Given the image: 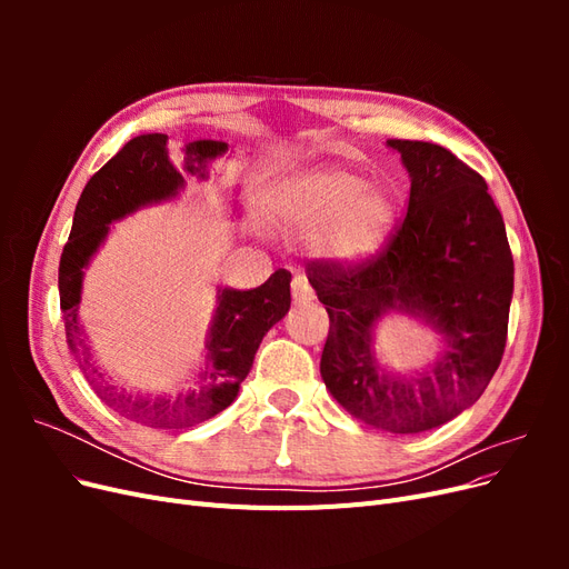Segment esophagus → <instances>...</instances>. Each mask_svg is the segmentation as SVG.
I'll list each match as a JSON object with an SVG mask.
<instances>
[{
	"mask_svg": "<svg viewBox=\"0 0 569 569\" xmlns=\"http://www.w3.org/2000/svg\"><path fill=\"white\" fill-rule=\"evenodd\" d=\"M291 297H295V303H311L316 299L313 287L308 284L303 274H297V278L291 280Z\"/></svg>",
	"mask_w": 569,
	"mask_h": 569,
	"instance_id": "obj_1",
	"label": "esophagus"
}]
</instances>
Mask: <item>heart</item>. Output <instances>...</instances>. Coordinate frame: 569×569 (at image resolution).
<instances>
[{
    "mask_svg": "<svg viewBox=\"0 0 569 569\" xmlns=\"http://www.w3.org/2000/svg\"><path fill=\"white\" fill-rule=\"evenodd\" d=\"M272 209L284 226L313 230V256L337 268L372 261L387 247L396 222L389 189L366 184L341 166H316L289 176L274 187Z\"/></svg>",
    "mask_w": 569,
    "mask_h": 569,
    "instance_id": "obj_1",
    "label": "heart"
}]
</instances>
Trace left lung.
<instances>
[{
    "mask_svg": "<svg viewBox=\"0 0 569 569\" xmlns=\"http://www.w3.org/2000/svg\"><path fill=\"white\" fill-rule=\"evenodd\" d=\"M410 176L403 222L387 249L356 268L313 263L308 282L330 316L320 375L337 403L377 429L416 435L470 408L501 366L512 253L489 187L449 149L389 140ZM416 317L442 351L422 373H391L373 347L385 315Z\"/></svg>",
    "mask_w": 569,
    "mask_h": 569,
    "instance_id": "8db88e82",
    "label": "left lung"
}]
</instances>
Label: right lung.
Wrapping results in <instances>:
<instances>
[{
    "label": "right lung",
    "mask_w": 569,
    "mask_h": 569,
    "mask_svg": "<svg viewBox=\"0 0 569 569\" xmlns=\"http://www.w3.org/2000/svg\"><path fill=\"white\" fill-rule=\"evenodd\" d=\"M228 151V142L197 140L182 147V170L168 149V134H140L90 178L76 206L73 228L59 263V299L66 341L97 396L128 420L157 429L192 427L226 410L253 366L266 332L280 322L291 303L287 270H274L256 289L218 287L216 313L203 341V363L194 370V389L170 393H132L104 380L90 366V341L80 322L82 278L111 226L144 206L173 201L184 189V176L209 178V163Z\"/></svg>",
    "instance_id": "add662e5"
}]
</instances>
